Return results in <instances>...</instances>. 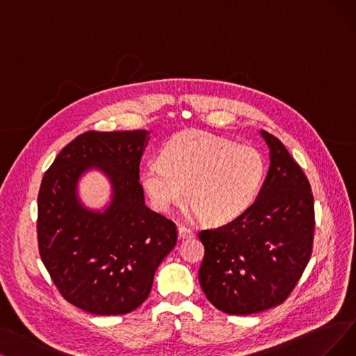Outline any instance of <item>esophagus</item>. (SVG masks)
<instances>
[{"mask_svg": "<svg viewBox=\"0 0 356 356\" xmlns=\"http://www.w3.org/2000/svg\"><path fill=\"white\" fill-rule=\"evenodd\" d=\"M178 236L179 239H190V238H194V232L186 226H178Z\"/></svg>", "mask_w": 356, "mask_h": 356, "instance_id": "1", "label": "esophagus"}]
</instances>
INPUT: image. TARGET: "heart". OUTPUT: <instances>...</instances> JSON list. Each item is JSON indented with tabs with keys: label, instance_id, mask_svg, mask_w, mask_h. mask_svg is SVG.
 <instances>
[{
	"label": "heart",
	"instance_id": "1",
	"mask_svg": "<svg viewBox=\"0 0 356 356\" xmlns=\"http://www.w3.org/2000/svg\"><path fill=\"white\" fill-rule=\"evenodd\" d=\"M159 161L140 170L152 206L166 213L188 197L193 215L215 226L247 213L267 175V161L257 147L197 130L170 137Z\"/></svg>",
	"mask_w": 356,
	"mask_h": 356
}]
</instances>
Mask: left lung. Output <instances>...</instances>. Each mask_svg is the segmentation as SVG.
Instances as JSON below:
<instances>
[{
  "instance_id": "obj_1",
  "label": "left lung",
  "mask_w": 356,
  "mask_h": 356,
  "mask_svg": "<svg viewBox=\"0 0 356 356\" xmlns=\"http://www.w3.org/2000/svg\"><path fill=\"white\" fill-rule=\"evenodd\" d=\"M270 166L263 190L243 216L198 234V280L207 300L232 316L282 304L302 276L314 238V198L302 169L266 131Z\"/></svg>"
}]
</instances>
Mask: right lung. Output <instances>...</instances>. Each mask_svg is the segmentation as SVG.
<instances>
[{"label":"right lung","instance_id":"1","mask_svg":"<svg viewBox=\"0 0 356 356\" xmlns=\"http://www.w3.org/2000/svg\"><path fill=\"white\" fill-rule=\"evenodd\" d=\"M149 131H88L56 156L38 195L40 259L65 300L95 316L143 304L156 268L177 244V226L145 203L140 161ZM90 170L110 182V202L90 209L78 182Z\"/></svg>","mask_w":356,"mask_h":356}]
</instances>
